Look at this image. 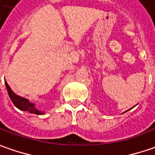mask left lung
Listing matches in <instances>:
<instances>
[{
	"instance_id": "8db88e82",
	"label": "left lung",
	"mask_w": 155,
	"mask_h": 155,
	"mask_svg": "<svg viewBox=\"0 0 155 155\" xmlns=\"http://www.w3.org/2000/svg\"><path fill=\"white\" fill-rule=\"evenodd\" d=\"M135 106H136V105H135ZM126 112H127V111H126ZM124 113H125V112H124Z\"/></svg>"
}]
</instances>
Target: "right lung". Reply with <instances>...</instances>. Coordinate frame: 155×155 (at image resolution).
<instances>
[{
	"label": "right lung",
	"mask_w": 155,
	"mask_h": 155,
	"mask_svg": "<svg viewBox=\"0 0 155 155\" xmlns=\"http://www.w3.org/2000/svg\"><path fill=\"white\" fill-rule=\"evenodd\" d=\"M5 85H6L7 92H8V95L10 97L12 102L13 103V104H14L18 109L23 110V111H28L29 113L35 114H38V115H41V114H45L44 111L39 110V109L35 107V104H32L31 102H29L27 98L22 97H20V96L15 94L13 91H12L10 86H8V84L6 82V81H5Z\"/></svg>",
	"instance_id": "obj_1"
}]
</instances>
